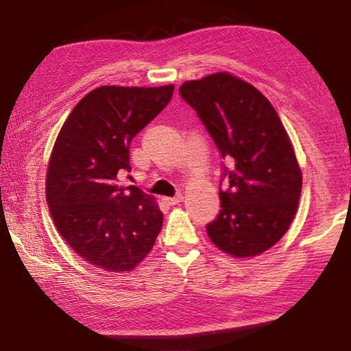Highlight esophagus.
I'll use <instances>...</instances> for the list:
<instances>
[{"instance_id":"esophagus-1","label":"esophagus","mask_w":351,"mask_h":351,"mask_svg":"<svg viewBox=\"0 0 351 351\" xmlns=\"http://www.w3.org/2000/svg\"><path fill=\"white\" fill-rule=\"evenodd\" d=\"M182 199H184V195H182V193H179L177 196H172V198H166V201H167V203H169L171 206L179 204Z\"/></svg>"}]
</instances>
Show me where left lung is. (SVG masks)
<instances>
[{
    "label": "left lung",
    "instance_id": "1",
    "mask_svg": "<svg viewBox=\"0 0 351 351\" xmlns=\"http://www.w3.org/2000/svg\"><path fill=\"white\" fill-rule=\"evenodd\" d=\"M217 145L222 179L220 213L206 225L215 246L233 257H254L280 241L294 219L302 172L276 110L252 84L214 73L179 88Z\"/></svg>",
    "mask_w": 351,
    "mask_h": 351
}]
</instances>
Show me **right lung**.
I'll list each match as a JSON object with an SVG mask.
<instances>
[{
  "label": "right lung",
  "instance_id": "add662e5",
  "mask_svg": "<svg viewBox=\"0 0 351 351\" xmlns=\"http://www.w3.org/2000/svg\"><path fill=\"white\" fill-rule=\"evenodd\" d=\"M174 86H100L71 110L52 148L46 199L57 232L86 262L129 271L152 251L162 227L153 196L118 185L131 169L129 145L169 104Z\"/></svg>",
  "mask_w": 351,
  "mask_h": 351
}]
</instances>
